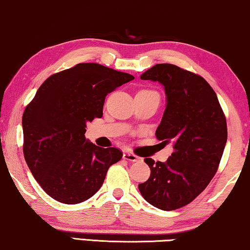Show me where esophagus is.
I'll return each mask as SVG.
<instances>
[{"label":"esophagus","mask_w":250,"mask_h":250,"mask_svg":"<svg viewBox=\"0 0 250 250\" xmlns=\"http://www.w3.org/2000/svg\"><path fill=\"white\" fill-rule=\"evenodd\" d=\"M123 158H124L125 160H128V162H139L140 160V157H138L132 152H128V151L123 153Z\"/></svg>","instance_id":"esophagus-1"}]
</instances>
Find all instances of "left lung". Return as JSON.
<instances>
[{"label":"left lung","instance_id":"left-lung-1","mask_svg":"<svg viewBox=\"0 0 250 250\" xmlns=\"http://www.w3.org/2000/svg\"><path fill=\"white\" fill-rule=\"evenodd\" d=\"M141 80L159 82L166 108L156 136L173 152L165 163L146 158L151 170L139 184L142 197L159 209L174 210L199 196L220 165L228 139L217 95L203 77L170 63L155 64Z\"/></svg>","mask_w":250,"mask_h":250}]
</instances>
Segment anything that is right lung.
<instances>
[{"mask_svg": "<svg viewBox=\"0 0 250 250\" xmlns=\"http://www.w3.org/2000/svg\"><path fill=\"white\" fill-rule=\"evenodd\" d=\"M132 75L99 63H78L53 74L37 90L22 115L23 156L33 176L54 200L80 204L100 189L116 148L85 139L86 123L104 115V99Z\"/></svg>", "mask_w": 250, "mask_h": 250, "instance_id": "add662e5", "label": "right lung"}]
</instances>
